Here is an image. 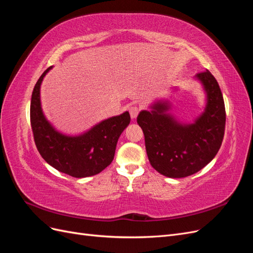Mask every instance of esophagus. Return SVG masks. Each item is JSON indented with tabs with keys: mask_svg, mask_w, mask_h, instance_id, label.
Masks as SVG:
<instances>
[{
	"mask_svg": "<svg viewBox=\"0 0 253 253\" xmlns=\"http://www.w3.org/2000/svg\"><path fill=\"white\" fill-rule=\"evenodd\" d=\"M129 115H131V118L132 119H135L137 116H138V114H139V108L138 106H131V108H129Z\"/></svg>",
	"mask_w": 253,
	"mask_h": 253,
	"instance_id": "1",
	"label": "esophagus"
}]
</instances>
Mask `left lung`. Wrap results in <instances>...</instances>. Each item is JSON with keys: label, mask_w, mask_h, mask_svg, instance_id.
Masks as SVG:
<instances>
[{"label": "left lung", "mask_w": 253, "mask_h": 253, "mask_svg": "<svg viewBox=\"0 0 253 253\" xmlns=\"http://www.w3.org/2000/svg\"><path fill=\"white\" fill-rule=\"evenodd\" d=\"M207 95L204 113L193 124H180L168 113L169 101L159 100L152 111H141L137 124L144 134L145 150L154 169L167 177L192 175L215 157L223 142L226 111L216 79L206 71L196 74Z\"/></svg>", "instance_id": "left-lung-1"}]
</instances>
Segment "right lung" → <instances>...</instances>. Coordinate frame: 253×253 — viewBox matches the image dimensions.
<instances>
[{"label": "right lung", "instance_id": "1", "mask_svg": "<svg viewBox=\"0 0 253 253\" xmlns=\"http://www.w3.org/2000/svg\"><path fill=\"white\" fill-rule=\"evenodd\" d=\"M51 66L37 81L30 102V125L36 147L43 159L56 170L73 177L82 178L103 171L114 159L119 136L128 126V112L105 119L78 136L58 132L45 118L40 100L43 78Z\"/></svg>", "mask_w": 253, "mask_h": 253}]
</instances>
